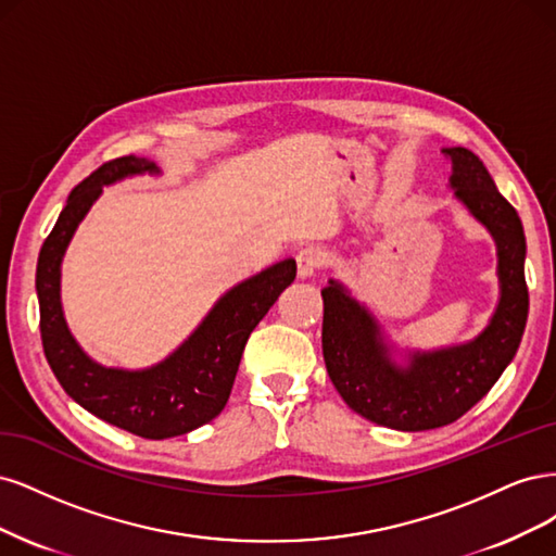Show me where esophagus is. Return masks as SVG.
<instances>
[{"mask_svg":"<svg viewBox=\"0 0 556 556\" xmlns=\"http://www.w3.org/2000/svg\"><path fill=\"white\" fill-rule=\"evenodd\" d=\"M295 261H298V277L307 279V277H314L320 267H324L326 254L320 252L318 247H304L298 252Z\"/></svg>","mask_w":556,"mask_h":556,"instance_id":"esophagus-1","label":"esophagus"}]
</instances>
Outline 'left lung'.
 I'll use <instances>...</instances> for the list:
<instances>
[{
	"instance_id": "left-lung-1",
	"label": "left lung",
	"mask_w": 556,
	"mask_h": 556,
	"mask_svg": "<svg viewBox=\"0 0 556 556\" xmlns=\"http://www.w3.org/2000/svg\"><path fill=\"white\" fill-rule=\"evenodd\" d=\"M443 154L453 161L455 195L496 242L501 298L488 328L467 344L410 351L406 365H397L379 320L344 283L330 279L320 291L332 386L355 414L402 432L451 425L485 397L515 357L529 314L522 222L471 150L445 148Z\"/></svg>"
}]
</instances>
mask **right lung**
Here are the masks:
<instances>
[{"label":"right lung","mask_w":556,"mask_h":556,"mask_svg":"<svg viewBox=\"0 0 556 556\" xmlns=\"http://www.w3.org/2000/svg\"><path fill=\"white\" fill-rule=\"evenodd\" d=\"M142 173L159 175V166L140 156H119L68 193L55 228L41 247L37 295L43 353L66 395L105 422L159 441L187 434L222 414L249 334L286 286H291L298 267L293 258H286L232 286L166 361L138 371L94 363L66 326L60 298L62 258L103 187Z\"/></svg>","instance_id":"1"}]
</instances>
